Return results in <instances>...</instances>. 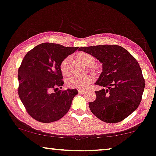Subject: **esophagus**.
<instances>
[{
    "mask_svg": "<svg viewBox=\"0 0 156 156\" xmlns=\"http://www.w3.org/2000/svg\"><path fill=\"white\" fill-rule=\"evenodd\" d=\"M79 93H85L86 92V90L85 89H78Z\"/></svg>",
    "mask_w": 156,
    "mask_h": 156,
    "instance_id": "1",
    "label": "esophagus"
}]
</instances>
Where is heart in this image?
<instances>
[{
    "mask_svg": "<svg viewBox=\"0 0 156 156\" xmlns=\"http://www.w3.org/2000/svg\"><path fill=\"white\" fill-rule=\"evenodd\" d=\"M83 65L87 66L91 62H94V59L91 55L85 52H81L77 55ZM71 61V57H67L61 62L59 68L64 75H67L69 73V65ZM92 82V78L89 75H73L69 77L67 80V84L69 87L73 88L85 89Z\"/></svg>",
    "mask_w": 156,
    "mask_h": 156,
    "instance_id": "obj_1",
    "label": "heart"
}]
</instances>
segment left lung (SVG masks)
<instances>
[{
    "label": "left lung",
    "instance_id": "left-lung-1",
    "mask_svg": "<svg viewBox=\"0 0 156 156\" xmlns=\"http://www.w3.org/2000/svg\"><path fill=\"white\" fill-rule=\"evenodd\" d=\"M102 64V72L95 84L104 87L95 91L89 102L91 112L106 123H117L131 114L141 101L145 80L136 59L122 47L114 44L83 47Z\"/></svg>",
    "mask_w": 156,
    "mask_h": 156
}]
</instances>
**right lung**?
<instances>
[{"label":"right lung","instance_id":"1","mask_svg":"<svg viewBox=\"0 0 156 156\" xmlns=\"http://www.w3.org/2000/svg\"><path fill=\"white\" fill-rule=\"evenodd\" d=\"M79 47L40 44L25 55L18 69L19 97L30 116L40 122L58 121L71 107L77 89L56 91L64 84L61 62ZM54 89L55 93H52Z\"/></svg>","mask_w":156,"mask_h":156}]
</instances>
